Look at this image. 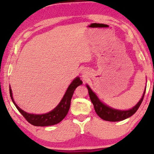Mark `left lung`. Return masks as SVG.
I'll list each match as a JSON object with an SVG mask.
<instances>
[{"label": "left lung", "instance_id": "8db88e82", "mask_svg": "<svg viewBox=\"0 0 154 154\" xmlns=\"http://www.w3.org/2000/svg\"><path fill=\"white\" fill-rule=\"evenodd\" d=\"M87 88L88 89V92H89V95L90 100L92 104L94 105V110H95L97 114L100 116L101 119L104 120V121H111V122H116V121H120L125 120L128 118L132 116L134 113L137 111L139 107L142 104L143 99H144L145 92L146 90H144V94H143L142 97L141 98L137 104L134 106L133 108L129 109L127 111H122V110H117V109H112L111 107L107 106V105L104 104L101 101L99 100L97 96L94 94V92H92L91 88L89 87V85H86Z\"/></svg>", "mask_w": 154, "mask_h": 154}]
</instances>
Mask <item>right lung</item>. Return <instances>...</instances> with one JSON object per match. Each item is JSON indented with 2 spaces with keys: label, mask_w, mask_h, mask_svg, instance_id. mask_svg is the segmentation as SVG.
Segmentation results:
<instances>
[{
  "label": "right lung",
  "mask_w": 154,
  "mask_h": 154,
  "mask_svg": "<svg viewBox=\"0 0 154 154\" xmlns=\"http://www.w3.org/2000/svg\"><path fill=\"white\" fill-rule=\"evenodd\" d=\"M83 82L79 77H76L73 80L70 85H69L68 89H67L66 93L63 97L62 100H61L57 106L54 108L53 110L50 111L45 114H33V113H29L25 112L22 109H21L16 103L14 102L12 97V90L10 88V94L11 99L13 102L14 104L15 105L18 111L22 113V115L25 118V119L31 123V125L35 126H49L57 124L64 119L65 116L68 113V111L70 108L71 100L72 98L73 94L74 92L78 86L81 85Z\"/></svg>",
  "instance_id": "1"
}]
</instances>
